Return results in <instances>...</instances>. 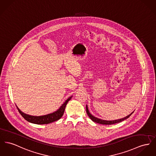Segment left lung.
I'll return each mask as SVG.
<instances>
[{
  "mask_svg": "<svg viewBox=\"0 0 156 156\" xmlns=\"http://www.w3.org/2000/svg\"><path fill=\"white\" fill-rule=\"evenodd\" d=\"M86 112H87V114L89 116V118L94 121L96 123H98V124H101L103 125H111L114 124H116V123H118V122H122L123 121H124L125 119L128 118L134 112H133L131 114H130L128 115H127L126 116H125L123 118H121V119H116V120H113V121H107V120H104V119H99L98 118H96L95 116H93L91 114L89 111V109H88V107L86 105Z\"/></svg>",
  "mask_w": 156,
  "mask_h": 156,
  "instance_id": "1",
  "label": "left lung"
}]
</instances>
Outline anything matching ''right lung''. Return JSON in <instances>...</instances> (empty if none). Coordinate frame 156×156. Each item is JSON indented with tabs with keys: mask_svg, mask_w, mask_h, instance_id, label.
Returning <instances> with one entry per match:
<instances>
[{
	"mask_svg": "<svg viewBox=\"0 0 156 156\" xmlns=\"http://www.w3.org/2000/svg\"><path fill=\"white\" fill-rule=\"evenodd\" d=\"M73 96L69 97L62 104V105L60 107L58 110L56 111L49 114L42 115V116H32L30 115L26 114L22 112L21 110L18 108V107L16 106V108L19 111V112L21 114V115L25 119H26L27 121L35 124H48L50 123L53 122L54 121H56L58 119H60L64 114V112L65 110V108L66 106V105L68 103V102L72 99Z\"/></svg>",
	"mask_w": 156,
	"mask_h": 156,
	"instance_id": "add662e5",
	"label": "right lung"
}]
</instances>
